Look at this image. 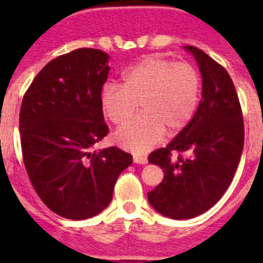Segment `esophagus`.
I'll list each match as a JSON object with an SVG mask.
<instances>
[{
    "instance_id": "1",
    "label": "esophagus",
    "mask_w": 263,
    "mask_h": 263,
    "mask_svg": "<svg viewBox=\"0 0 263 263\" xmlns=\"http://www.w3.org/2000/svg\"><path fill=\"white\" fill-rule=\"evenodd\" d=\"M134 163L136 164H146L147 159L145 156H140V155H135L134 156Z\"/></svg>"
}]
</instances>
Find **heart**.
I'll return each instance as SVG.
<instances>
[{"mask_svg": "<svg viewBox=\"0 0 263 263\" xmlns=\"http://www.w3.org/2000/svg\"><path fill=\"white\" fill-rule=\"evenodd\" d=\"M201 78L188 62H174L148 55L122 73V85L107 82L100 92L104 115L115 124L134 117L137 107L142 115L116 132L122 147L144 153L168 135L181 132L193 118L200 99Z\"/></svg>", "mask_w": 263, "mask_h": 263, "instance_id": "obj_1", "label": "heart"}]
</instances>
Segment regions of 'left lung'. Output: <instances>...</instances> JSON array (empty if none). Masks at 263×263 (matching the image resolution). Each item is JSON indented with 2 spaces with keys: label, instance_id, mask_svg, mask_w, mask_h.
Listing matches in <instances>:
<instances>
[{
  "label": "left lung",
  "instance_id": "left-lung-1",
  "mask_svg": "<svg viewBox=\"0 0 263 263\" xmlns=\"http://www.w3.org/2000/svg\"><path fill=\"white\" fill-rule=\"evenodd\" d=\"M202 76V99L190 123L166 147L148 155L164 179L147 193L150 205L171 219H191L211 209L233 181L245 145L242 108L228 71L203 50L185 46ZM178 151V158L171 153ZM183 152L190 155L183 157Z\"/></svg>",
  "mask_w": 263,
  "mask_h": 263
}]
</instances>
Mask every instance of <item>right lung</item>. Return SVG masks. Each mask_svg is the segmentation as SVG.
I'll return each mask as SVG.
<instances>
[{
	"instance_id": "obj_1",
	"label": "right lung",
	"mask_w": 263,
	"mask_h": 263,
	"mask_svg": "<svg viewBox=\"0 0 263 263\" xmlns=\"http://www.w3.org/2000/svg\"><path fill=\"white\" fill-rule=\"evenodd\" d=\"M109 55L80 48L47 63L20 108L21 150L34 190L60 216L84 220L112 201L119 174L132 155L112 146L92 150L107 136L100 92Z\"/></svg>"
}]
</instances>
